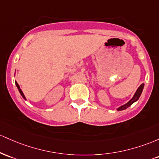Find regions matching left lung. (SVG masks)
<instances>
[{"instance_id":"left-lung-1","label":"left lung","mask_w":159,"mask_h":159,"mask_svg":"<svg viewBox=\"0 0 159 159\" xmlns=\"http://www.w3.org/2000/svg\"><path fill=\"white\" fill-rule=\"evenodd\" d=\"M143 88H144V84L143 83V84L140 85V86L138 87V89H137L136 92H135L132 98L130 100V101H128L126 103H125L124 105H122L121 107H119L117 108L116 110H118V111L124 110H125V109H127L128 107H129L131 106V105H132L134 103L136 102L137 100L139 99V98L140 97V95H141L143 90Z\"/></svg>"}]
</instances>
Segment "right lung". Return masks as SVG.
I'll return each instance as SVG.
<instances>
[{
	"label": "right lung",
	"instance_id": "1",
	"mask_svg": "<svg viewBox=\"0 0 159 159\" xmlns=\"http://www.w3.org/2000/svg\"><path fill=\"white\" fill-rule=\"evenodd\" d=\"M15 83H16V87H17L18 90H19V93H20V94H21V95H22V98H24V99H25V100H26V98H25V94H24V93H23V92H22V89H20V86H19V84H18V83H17V82H16V81H15Z\"/></svg>",
	"mask_w": 159,
	"mask_h": 159
}]
</instances>
